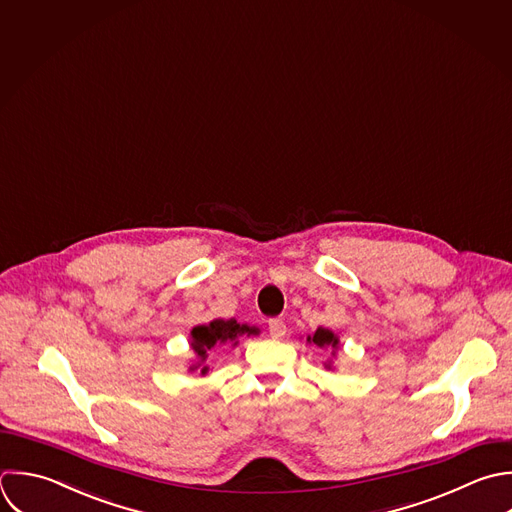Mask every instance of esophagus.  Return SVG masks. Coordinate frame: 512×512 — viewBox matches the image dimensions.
Instances as JSON below:
<instances>
[{
  "label": "esophagus",
  "mask_w": 512,
  "mask_h": 512,
  "mask_svg": "<svg viewBox=\"0 0 512 512\" xmlns=\"http://www.w3.org/2000/svg\"><path fill=\"white\" fill-rule=\"evenodd\" d=\"M269 333H271V337H275V339L283 337V335L287 333L285 321H283V319H269Z\"/></svg>",
  "instance_id": "obj_1"
}]
</instances>
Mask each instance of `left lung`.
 <instances>
[{"mask_svg": "<svg viewBox=\"0 0 512 512\" xmlns=\"http://www.w3.org/2000/svg\"><path fill=\"white\" fill-rule=\"evenodd\" d=\"M307 341H311L313 345H317V347H321V349H325V347L337 349V345H339V339L333 335V331L323 329V327H319V329L315 331V335L309 337Z\"/></svg>", "mask_w": 512, "mask_h": 512, "instance_id": "8db88e82", "label": "left lung"}]
</instances>
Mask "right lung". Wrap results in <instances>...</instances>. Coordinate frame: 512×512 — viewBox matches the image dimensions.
<instances>
[{
    "label": "right lung",
    "instance_id": "right-lung-1",
    "mask_svg": "<svg viewBox=\"0 0 512 512\" xmlns=\"http://www.w3.org/2000/svg\"><path fill=\"white\" fill-rule=\"evenodd\" d=\"M257 333H259V329L241 325L235 319H229V321L215 319L209 325H199L191 331V347L203 363L207 359V353L213 351L217 345H223V343L237 345L239 337L257 335ZM205 373H207V367L201 369V375H205Z\"/></svg>",
    "mask_w": 512,
    "mask_h": 512
}]
</instances>
